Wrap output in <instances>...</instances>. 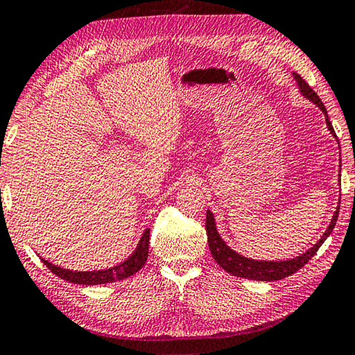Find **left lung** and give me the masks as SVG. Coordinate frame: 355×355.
Instances as JSON below:
<instances>
[{"instance_id":"obj_1","label":"left lung","mask_w":355,"mask_h":355,"mask_svg":"<svg viewBox=\"0 0 355 355\" xmlns=\"http://www.w3.org/2000/svg\"><path fill=\"white\" fill-rule=\"evenodd\" d=\"M294 78L297 81V86L300 89V94L308 98L309 101H312L318 106V109L322 110L326 118V126L331 130L332 137H336L334 128H332V123L329 121L328 112H326L324 104L322 103V100L318 98V95L309 87V85L304 81L298 73H293ZM338 141V138H337ZM340 169H342V164H340ZM338 209L340 206H337V211L332 215V220L326 229L324 234L320 237L314 246L309 248L306 252H303L302 255L295 257V259L291 260H280V261H266V260H252L248 259V257H243L241 254L235 252L234 249L229 248L226 245V241L221 239V235L217 231V226H215V218L214 214L211 211L206 212V231H207V243H209V249L211 254L215 259V261L223 268L226 272L232 274L235 277H241V279H248V280H257V282H274V280H282L284 277L293 275L294 272H297L298 269L303 268L306 263L315 255V252L318 251L324 240L329 237L332 229H334L336 223H337V217H338Z\"/></svg>"}]
</instances>
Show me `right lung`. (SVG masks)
Wrapping results in <instances>:
<instances>
[{"label":"right lung","mask_w":355,"mask_h":355,"mask_svg":"<svg viewBox=\"0 0 355 355\" xmlns=\"http://www.w3.org/2000/svg\"><path fill=\"white\" fill-rule=\"evenodd\" d=\"M149 229H146L143 232L140 241L135 248V251L129 255L126 260L121 261L120 265H115L107 269H100V270H72V269H64L58 265H52L51 261L43 260L44 265L52 270V272L60 277V279L66 280L69 283H76V284H104V283H112L118 280H124L128 277L134 275L138 272L143 266L146 260H148L149 254Z\"/></svg>","instance_id":"right-lung-1"}]
</instances>
